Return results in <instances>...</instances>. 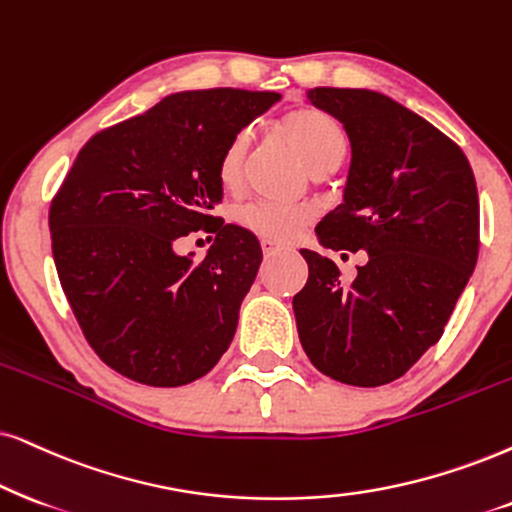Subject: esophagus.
Here are the masks:
<instances>
[{"mask_svg":"<svg viewBox=\"0 0 512 512\" xmlns=\"http://www.w3.org/2000/svg\"><path fill=\"white\" fill-rule=\"evenodd\" d=\"M260 245H262L264 255H274V252L281 250V245H278V243L274 241V238H262Z\"/></svg>","mask_w":512,"mask_h":512,"instance_id":"1","label":"esophagus"}]
</instances>
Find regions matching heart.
Here are the masks:
<instances>
[{
  "mask_svg": "<svg viewBox=\"0 0 512 512\" xmlns=\"http://www.w3.org/2000/svg\"><path fill=\"white\" fill-rule=\"evenodd\" d=\"M281 132L312 172L335 170L347 151V132L338 118L319 108H304L281 120ZM250 134L241 129L226 141L217 160V177L226 191H238L243 184L245 158H248ZM236 222L243 229L262 238L286 241L309 219V210L302 205L269 203L252 200L234 212Z\"/></svg>",
  "mask_w": 512,
  "mask_h": 512,
  "instance_id": "obj_1",
  "label": "heart"
}]
</instances>
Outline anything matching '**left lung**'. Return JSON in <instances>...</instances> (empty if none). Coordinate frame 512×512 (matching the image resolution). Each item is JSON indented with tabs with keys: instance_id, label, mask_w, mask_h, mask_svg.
<instances>
[{
	"instance_id": "1",
	"label": "left lung",
	"mask_w": 512,
	"mask_h": 512,
	"mask_svg": "<svg viewBox=\"0 0 512 512\" xmlns=\"http://www.w3.org/2000/svg\"><path fill=\"white\" fill-rule=\"evenodd\" d=\"M345 125L352 165L345 203L316 226L328 250H366L352 283L302 250L307 286L293 297L312 364L345 385L404 375L444 335L480 252L475 174L456 141L371 89H307Z\"/></svg>"
}]
</instances>
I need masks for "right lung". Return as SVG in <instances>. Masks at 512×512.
I'll list each match as a JSON object with an SVG mask.
<instances>
[{
	"mask_svg": "<svg viewBox=\"0 0 512 512\" xmlns=\"http://www.w3.org/2000/svg\"><path fill=\"white\" fill-rule=\"evenodd\" d=\"M276 101L231 87L167 96L96 132L51 200V252L70 309L103 364L134 383H193L234 340L262 248L212 215L217 160ZM191 230L216 234L203 261L173 252Z\"/></svg>",
	"mask_w": 512,
	"mask_h": 512,
	"instance_id": "add662e5",
	"label": "right lung"
}]
</instances>
